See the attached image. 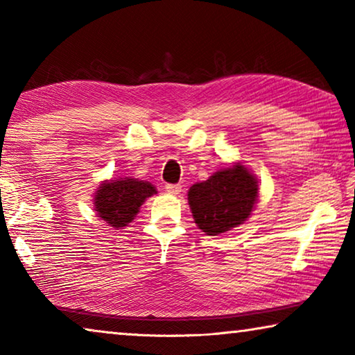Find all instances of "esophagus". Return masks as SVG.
Listing matches in <instances>:
<instances>
[{
    "mask_svg": "<svg viewBox=\"0 0 355 355\" xmlns=\"http://www.w3.org/2000/svg\"><path fill=\"white\" fill-rule=\"evenodd\" d=\"M166 191L169 192V194L177 196L182 192V184H166Z\"/></svg>",
    "mask_w": 355,
    "mask_h": 355,
    "instance_id": "34e87169",
    "label": "esophagus"
}]
</instances>
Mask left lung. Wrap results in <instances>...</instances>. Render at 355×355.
<instances>
[{
    "label": "left lung",
    "instance_id": "obj_1",
    "mask_svg": "<svg viewBox=\"0 0 355 355\" xmlns=\"http://www.w3.org/2000/svg\"><path fill=\"white\" fill-rule=\"evenodd\" d=\"M257 200V178L241 163L214 172L207 182L192 184L188 192L192 218L209 236L244 224Z\"/></svg>",
    "mask_w": 355,
    "mask_h": 355
}]
</instances>
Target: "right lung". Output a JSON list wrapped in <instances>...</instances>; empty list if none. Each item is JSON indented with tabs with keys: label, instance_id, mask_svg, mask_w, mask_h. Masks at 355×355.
Wrapping results in <instances>:
<instances>
[{
	"label": "right lung",
	"instance_id": "add662e5",
	"mask_svg": "<svg viewBox=\"0 0 355 355\" xmlns=\"http://www.w3.org/2000/svg\"><path fill=\"white\" fill-rule=\"evenodd\" d=\"M156 194L152 183L136 178L105 180L95 191L94 207L98 218L114 228L128 225L146 199Z\"/></svg>",
	"mask_w": 355,
	"mask_h": 355
}]
</instances>
